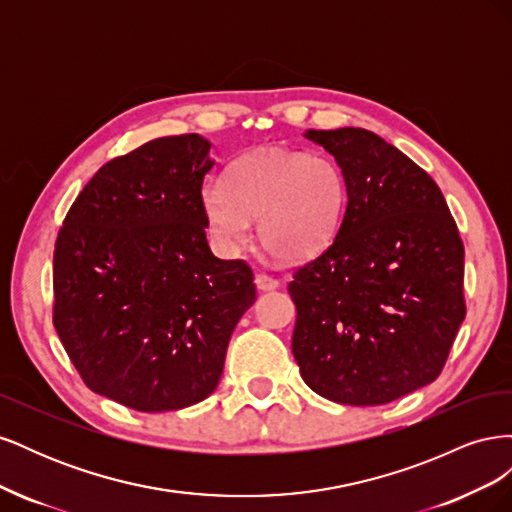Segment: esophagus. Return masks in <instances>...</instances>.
<instances>
[{"instance_id": "1", "label": "esophagus", "mask_w": 512, "mask_h": 512, "mask_svg": "<svg viewBox=\"0 0 512 512\" xmlns=\"http://www.w3.org/2000/svg\"><path fill=\"white\" fill-rule=\"evenodd\" d=\"M256 286H258V290H262V292H269V290H275L277 286H280V282H277L275 277H271V275H267V273H258V275H256Z\"/></svg>"}]
</instances>
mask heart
Returning a JSON list of instances; mask_svg holds the SVG:
<instances>
[{"mask_svg": "<svg viewBox=\"0 0 512 512\" xmlns=\"http://www.w3.org/2000/svg\"><path fill=\"white\" fill-rule=\"evenodd\" d=\"M346 181L331 160L301 151L265 149L211 181L203 192L209 235L226 254L237 252L258 218V241L288 262L307 260L327 247L342 224Z\"/></svg>", "mask_w": 512, "mask_h": 512, "instance_id": "1", "label": "heart"}]
</instances>
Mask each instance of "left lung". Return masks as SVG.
Instances as JSON below:
<instances>
[{
    "label": "left lung",
    "instance_id": "8db88e82",
    "mask_svg": "<svg viewBox=\"0 0 512 512\" xmlns=\"http://www.w3.org/2000/svg\"><path fill=\"white\" fill-rule=\"evenodd\" d=\"M342 168L337 237L288 284L292 354L309 389L382 406L440 376L466 318L463 241L421 166L363 128L307 130Z\"/></svg>",
    "mask_w": 512,
    "mask_h": 512
}]
</instances>
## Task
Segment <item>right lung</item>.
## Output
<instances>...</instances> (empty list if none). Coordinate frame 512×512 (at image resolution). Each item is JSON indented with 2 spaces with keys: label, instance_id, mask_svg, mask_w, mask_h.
<instances>
[{
  "label": "right lung",
  "instance_id": "add662e5",
  "mask_svg": "<svg viewBox=\"0 0 512 512\" xmlns=\"http://www.w3.org/2000/svg\"><path fill=\"white\" fill-rule=\"evenodd\" d=\"M209 149L198 134L164 136L106 162L55 241L61 344L91 391L138 412L209 397L256 301L250 265L209 250Z\"/></svg>",
  "mask_w": 512,
  "mask_h": 512
}]
</instances>
